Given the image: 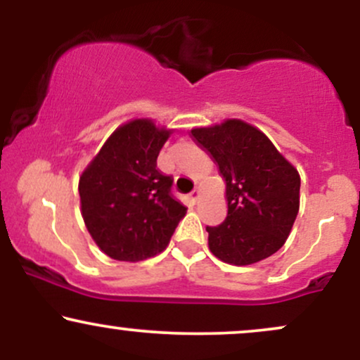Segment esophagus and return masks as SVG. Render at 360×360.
Segmentation results:
<instances>
[{
    "label": "esophagus",
    "mask_w": 360,
    "mask_h": 360,
    "mask_svg": "<svg viewBox=\"0 0 360 360\" xmlns=\"http://www.w3.org/2000/svg\"><path fill=\"white\" fill-rule=\"evenodd\" d=\"M200 189H194V191L191 193V194H189V200H191L193 201V203H198V200H200Z\"/></svg>",
    "instance_id": "esophagus-1"
}]
</instances>
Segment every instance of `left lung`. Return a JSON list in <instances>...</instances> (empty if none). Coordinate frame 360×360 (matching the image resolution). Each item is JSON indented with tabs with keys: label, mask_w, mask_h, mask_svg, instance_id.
<instances>
[{
	"label": "left lung",
	"mask_w": 360,
	"mask_h": 360,
	"mask_svg": "<svg viewBox=\"0 0 360 360\" xmlns=\"http://www.w3.org/2000/svg\"><path fill=\"white\" fill-rule=\"evenodd\" d=\"M191 139L208 152L225 181L229 213L206 226L214 257L250 266L284 245L300 212V172L264 131L238 118L196 127Z\"/></svg>",
	"instance_id": "1"
}]
</instances>
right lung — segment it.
<instances>
[{"instance_id":"add662e5","label":"right lung","mask_w":360,"mask_h":360,"mask_svg":"<svg viewBox=\"0 0 360 360\" xmlns=\"http://www.w3.org/2000/svg\"><path fill=\"white\" fill-rule=\"evenodd\" d=\"M172 131L150 118L130 120L79 176L82 220L111 259L139 262L160 254L186 214V206L171 196L172 179L157 171V157Z\"/></svg>"}]
</instances>
